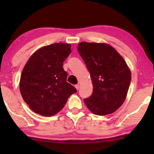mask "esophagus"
<instances>
[{"label": "esophagus", "instance_id": "34e87169", "mask_svg": "<svg viewBox=\"0 0 154 154\" xmlns=\"http://www.w3.org/2000/svg\"><path fill=\"white\" fill-rule=\"evenodd\" d=\"M79 87H80V85H78V84H77V85H75V88H76V90H79Z\"/></svg>", "mask_w": 154, "mask_h": 154}]
</instances>
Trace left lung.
Returning a JSON list of instances; mask_svg holds the SVG:
<instances>
[{
    "label": "left lung",
    "mask_w": 154,
    "mask_h": 154,
    "mask_svg": "<svg viewBox=\"0 0 154 154\" xmlns=\"http://www.w3.org/2000/svg\"><path fill=\"white\" fill-rule=\"evenodd\" d=\"M78 50L93 85L91 96L84 99L85 105L98 116L115 112L123 104L131 81V72L125 61L106 43L82 42Z\"/></svg>",
    "instance_id": "8db88e82"
}]
</instances>
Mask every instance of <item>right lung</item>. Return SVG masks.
<instances>
[{
    "label": "right lung",
    "mask_w": 154,
    "mask_h": 154,
    "mask_svg": "<svg viewBox=\"0 0 154 154\" xmlns=\"http://www.w3.org/2000/svg\"><path fill=\"white\" fill-rule=\"evenodd\" d=\"M70 44L54 43L35 51L23 69L20 90L31 110L51 116L62 110L77 90L66 81L63 62L71 53Z\"/></svg>",
    "instance_id": "obj_1"
}]
</instances>
